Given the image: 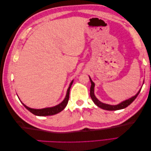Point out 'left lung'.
Wrapping results in <instances>:
<instances>
[{
  "label": "left lung",
  "mask_w": 151,
  "mask_h": 151,
  "mask_svg": "<svg viewBox=\"0 0 151 151\" xmlns=\"http://www.w3.org/2000/svg\"><path fill=\"white\" fill-rule=\"evenodd\" d=\"M90 81L91 83V89H90V96L91 99H93V102L95 103V104H96L97 106L99 108H101L103 109H106V110H108V111H113V110H118V109H123L126 107H127L129 105H130L132 102H133L134 100L135 99V98L137 97L138 94H139L140 89L139 90V92L137 93L135 96H134V97H132L129 99L126 100L125 101H123L122 103L118 104L117 105H109V104H104L101 103V101H99V100L96 98V96L94 94V83L91 80V79L90 78Z\"/></svg>",
  "instance_id": "8db88e82"
}]
</instances>
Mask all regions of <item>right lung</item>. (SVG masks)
<instances>
[{
    "mask_svg": "<svg viewBox=\"0 0 151 151\" xmlns=\"http://www.w3.org/2000/svg\"><path fill=\"white\" fill-rule=\"evenodd\" d=\"M72 83H73V81L70 83V84L67 89V94L64 100H63L61 103L55 106H53L52 108H43V109H36L30 108L28 106H26V105L22 103L24 105V107L28 109V110H29L31 113L34 114V115L36 116H50V115H55V114H57L58 113H60V111H62L67 106L68 101V99H69L70 89L71 88Z\"/></svg>",
    "mask_w": 151,
    "mask_h": 151,
    "instance_id": "right-lung-1",
    "label": "right lung"
}]
</instances>
